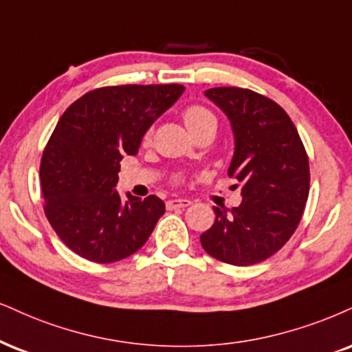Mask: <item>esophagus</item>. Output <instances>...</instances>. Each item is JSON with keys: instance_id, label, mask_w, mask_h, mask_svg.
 Here are the masks:
<instances>
[{"instance_id": "34e87169", "label": "esophagus", "mask_w": 352, "mask_h": 352, "mask_svg": "<svg viewBox=\"0 0 352 352\" xmlns=\"http://www.w3.org/2000/svg\"><path fill=\"white\" fill-rule=\"evenodd\" d=\"M189 199H171V201L166 202V207L168 210H173V209H186V207L190 206Z\"/></svg>"}]
</instances>
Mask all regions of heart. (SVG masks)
<instances>
[{"label":"heart","mask_w":352,"mask_h":352,"mask_svg":"<svg viewBox=\"0 0 352 352\" xmlns=\"http://www.w3.org/2000/svg\"><path fill=\"white\" fill-rule=\"evenodd\" d=\"M184 124L186 127L189 129L190 133L197 132L199 129H204V127H209V125H215L217 127V119L215 116L212 114L209 109H206V107L202 106H190L188 109L184 111ZM151 138V130H148L145 135V142H148Z\"/></svg>","instance_id":"obj_1"}]
</instances>
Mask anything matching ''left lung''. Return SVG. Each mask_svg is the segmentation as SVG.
<instances>
[{
    "mask_svg": "<svg viewBox=\"0 0 352 352\" xmlns=\"http://www.w3.org/2000/svg\"><path fill=\"white\" fill-rule=\"evenodd\" d=\"M204 94L232 125L235 151L228 176L241 186L243 201L230 210L214 207L215 222L201 235V245L232 266L261 263L300 222L310 188L309 156L287 112L269 98L232 86Z\"/></svg>",
    "mask_w": 352,
    "mask_h": 352,
    "instance_id": "left-lung-1",
    "label": "left lung"
}]
</instances>
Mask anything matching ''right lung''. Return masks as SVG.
<instances>
[{"mask_svg": "<svg viewBox=\"0 0 352 352\" xmlns=\"http://www.w3.org/2000/svg\"><path fill=\"white\" fill-rule=\"evenodd\" d=\"M181 85H125L89 91L63 112L41 162L45 215L65 245L93 263H116L145 245L164 202L116 190L120 160L175 104Z\"/></svg>", "mask_w": 352, "mask_h": 352, "instance_id": "right-lung-1", "label": "right lung"}]
</instances>
